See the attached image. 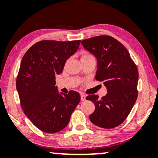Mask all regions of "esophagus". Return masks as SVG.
<instances>
[{
    "label": "esophagus",
    "instance_id": "obj_1",
    "mask_svg": "<svg viewBox=\"0 0 158 158\" xmlns=\"http://www.w3.org/2000/svg\"><path fill=\"white\" fill-rule=\"evenodd\" d=\"M85 95H84V94H81V101H85Z\"/></svg>",
    "mask_w": 158,
    "mask_h": 158
}]
</instances>
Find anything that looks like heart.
<instances>
[{"label": "heart", "mask_w": 158, "mask_h": 158, "mask_svg": "<svg viewBox=\"0 0 158 158\" xmlns=\"http://www.w3.org/2000/svg\"><path fill=\"white\" fill-rule=\"evenodd\" d=\"M90 56H91L90 55H88V54H86V53H84L83 56H82V57H90Z\"/></svg>", "instance_id": "b5f03b06"}]
</instances>
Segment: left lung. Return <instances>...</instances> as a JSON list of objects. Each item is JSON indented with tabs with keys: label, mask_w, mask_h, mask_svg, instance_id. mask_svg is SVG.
<instances>
[{
	"label": "left lung",
	"mask_w": 158,
	"mask_h": 158,
	"mask_svg": "<svg viewBox=\"0 0 158 158\" xmlns=\"http://www.w3.org/2000/svg\"><path fill=\"white\" fill-rule=\"evenodd\" d=\"M81 44L96 58V79L102 81L107 90L101 99L95 94L86 97L95 104L90 120L102 128H114L126 119L137 100V66L124 45L111 36H94Z\"/></svg>",
	"instance_id": "1"
}]
</instances>
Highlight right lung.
<instances>
[{"label": "right lung", "instance_id": "add662e5", "mask_svg": "<svg viewBox=\"0 0 158 158\" xmlns=\"http://www.w3.org/2000/svg\"><path fill=\"white\" fill-rule=\"evenodd\" d=\"M81 40L41 41L31 46L21 60L16 89L25 115L41 131L56 133L65 128L81 101L78 93L59 92L55 76L66 60L76 52Z\"/></svg>", "mask_w": 158, "mask_h": 158}]
</instances>
